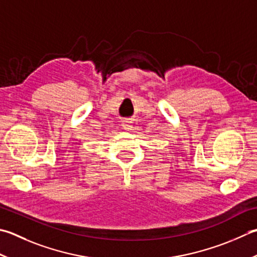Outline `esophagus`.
<instances>
[{"label": "esophagus", "instance_id": "34e87169", "mask_svg": "<svg viewBox=\"0 0 257 257\" xmlns=\"http://www.w3.org/2000/svg\"><path fill=\"white\" fill-rule=\"evenodd\" d=\"M122 128L124 130H132L133 129V121H130V120H123Z\"/></svg>", "mask_w": 257, "mask_h": 257}]
</instances>
